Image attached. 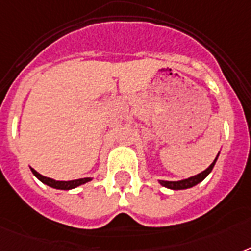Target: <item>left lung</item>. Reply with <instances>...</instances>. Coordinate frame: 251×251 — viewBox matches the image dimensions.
Here are the masks:
<instances>
[{"instance_id": "1", "label": "left lung", "mask_w": 251, "mask_h": 251, "mask_svg": "<svg viewBox=\"0 0 251 251\" xmlns=\"http://www.w3.org/2000/svg\"><path fill=\"white\" fill-rule=\"evenodd\" d=\"M219 153H218V156L215 157V160L212 161V164L207 168L206 171L201 172V173H198V175L191 176V177H189V178L179 179V181H164V179H159V183H160L161 186L167 187V189H172V190H185V189H190V187L198 185L199 182H202L203 179L210 175L211 171L214 169L215 163H216V160H218Z\"/></svg>"}]
</instances>
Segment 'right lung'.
I'll return each instance as SVG.
<instances>
[{"mask_svg":"<svg viewBox=\"0 0 251 251\" xmlns=\"http://www.w3.org/2000/svg\"><path fill=\"white\" fill-rule=\"evenodd\" d=\"M31 172H32L33 176H35L37 179H40L41 182L45 183L47 186H50L53 187V189H58V190H72V189H75V187L80 186V185H84V183L90 182L91 179H92V177H86V178L72 179V181H57V179L49 178V177H45V176L40 175V173L35 171L33 168H31Z\"/></svg>","mask_w":251,"mask_h":251,"instance_id":"obj_1","label":"right lung"}]
</instances>
